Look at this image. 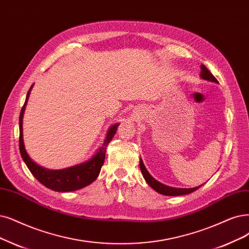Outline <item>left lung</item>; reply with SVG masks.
Returning a JSON list of instances; mask_svg holds the SVG:
<instances>
[{
	"label": "left lung",
	"instance_id": "1",
	"mask_svg": "<svg viewBox=\"0 0 249 249\" xmlns=\"http://www.w3.org/2000/svg\"><path fill=\"white\" fill-rule=\"evenodd\" d=\"M200 77L202 79H204L206 81H210V82H214V83H218V81L215 79V77L211 73L208 69L204 66V64H202L201 66V73H200ZM140 166H141V170H142V176L145 179V181L148 182V185L154 189L156 192L160 193V194L162 195H165V196H181V195H187V194H190V193H193L194 191L198 190L201 186L199 187H196V188H192V189H180V188H172V187H169V186H166V185H163V183H161L160 181L156 180L151 174L149 173V171L146 170L145 166L143 165V162L142 160L141 159L140 161Z\"/></svg>",
	"mask_w": 249,
	"mask_h": 249
}]
</instances>
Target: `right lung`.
<instances>
[{
  "label": "right lung",
  "mask_w": 249,
  "mask_h": 249,
  "mask_svg": "<svg viewBox=\"0 0 249 249\" xmlns=\"http://www.w3.org/2000/svg\"><path fill=\"white\" fill-rule=\"evenodd\" d=\"M34 85L30 88L29 92L26 94L25 103L21 108L20 116H19V150L21 157L26 164L27 168L30 169L33 176L38 179L42 185L50 190L56 191V192H71L80 190L84 187H87L90 183L93 182L100 172L101 166L104 165L105 158H106V150L108 142L112 141L114 137L119 123H116L109 127V129L107 133V137L100 146L97 153L86 162H83L81 164L75 165V166L58 169V170H51L44 168L40 165L35 163L30 156L27 155L24 143H23V135H22V119L25 106L27 104V99L30 97L31 90Z\"/></svg>",
  "instance_id": "1"
}]
</instances>
